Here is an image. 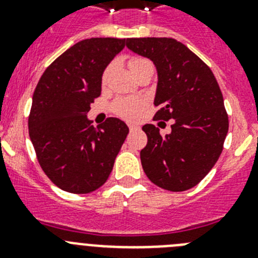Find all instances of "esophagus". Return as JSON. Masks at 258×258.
<instances>
[{"instance_id":"obj_1","label":"esophagus","mask_w":258,"mask_h":258,"mask_svg":"<svg viewBox=\"0 0 258 258\" xmlns=\"http://www.w3.org/2000/svg\"><path fill=\"white\" fill-rule=\"evenodd\" d=\"M129 131L131 132H136V131H140V126L138 125H129Z\"/></svg>"}]
</instances>
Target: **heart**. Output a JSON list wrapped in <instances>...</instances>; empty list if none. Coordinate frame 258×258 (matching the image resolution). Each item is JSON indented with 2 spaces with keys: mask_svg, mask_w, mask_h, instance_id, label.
I'll return each mask as SVG.
<instances>
[{
  "mask_svg": "<svg viewBox=\"0 0 258 258\" xmlns=\"http://www.w3.org/2000/svg\"><path fill=\"white\" fill-rule=\"evenodd\" d=\"M127 66L131 68L132 74L136 76L140 72H142L146 68L152 67V63L145 58H133L127 61ZM112 70V64L107 66L102 74V84H107L109 74ZM146 107V102L141 98H118L112 103V111L118 117L124 120H136L141 115Z\"/></svg>",
  "mask_w": 258,
  "mask_h": 258,
  "instance_id": "obj_1",
  "label": "heart"
}]
</instances>
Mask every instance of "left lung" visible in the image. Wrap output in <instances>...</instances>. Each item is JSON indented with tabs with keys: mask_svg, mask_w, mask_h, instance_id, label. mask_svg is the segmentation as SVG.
Instances as JSON below:
<instances>
[{
	"mask_svg": "<svg viewBox=\"0 0 258 258\" xmlns=\"http://www.w3.org/2000/svg\"><path fill=\"white\" fill-rule=\"evenodd\" d=\"M126 46L156 66L155 120L173 118L172 133L161 136L147 124L141 163L150 181L168 191L197 186L217 163L229 131L223 97L211 68L174 38H129Z\"/></svg>",
	"mask_w": 258,
	"mask_h": 258,
	"instance_id": "obj_1",
	"label": "left lung"
}]
</instances>
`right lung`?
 Returning a JSON list of instances; mask_svg holds the SVG:
<instances>
[{
  "label": "right lung",
  "mask_w": 258,
  "mask_h": 258,
  "mask_svg": "<svg viewBox=\"0 0 258 258\" xmlns=\"http://www.w3.org/2000/svg\"><path fill=\"white\" fill-rule=\"evenodd\" d=\"M124 46L125 38L80 41L45 70L35 89L29 138L45 174L67 192L89 194L101 187L129 133L116 117L97 127L86 117L101 95L104 68Z\"/></svg>",
  "instance_id": "obj_1"
}]
</instances>
